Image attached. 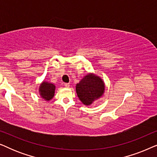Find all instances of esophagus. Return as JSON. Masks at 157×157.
Here are the masks:
<instances>
[{
  "mask_svg": "<svg viewBox=\"0 0 157 157\" xmlns=\"http://www.w3.org/2000/svg\"><path fill=\"white\" fill-rule=\"evenodd\" d=\"M64 86H65V87H66V88H69L70 84H69V83H64Z\"/></svg>",
  "mask_w": 157,
  "mask_h": 157,
  "instance_id": "1",
  "label": "esophagus"
}]
</instances>
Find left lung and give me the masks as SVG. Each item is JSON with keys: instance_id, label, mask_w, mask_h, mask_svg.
<instances>
[{"instance_id": "8db88e82", "label": "left lung", "mask_w": 157, "mask_h": 157, "mask_svg": "<svg viewBox=\"0 0 157 157\" xmlns=\"http://www.w3.org/2000/svg\"><path fill=\"white\" fill-rule=\"evenodd\" d=\"M76 91L79 100L85 106H90L99 99L105 92V83L100 76L89 73L76 86Z\"/></svg>"}]
</instances>
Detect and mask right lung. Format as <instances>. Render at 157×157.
<instances>
[{
	"label": "right lung",
	"mask_w": 157,
	"mask_h": 157,
	"mask_svg": "<svg viewBox=\"0 0 157 157\" xmlns=\"http://www.w3.org/2000/svg\"><path fill=\"white\" fill-rule=\"evenodd\" d=\"M56 91V86L53 83L44 80L38 88L40 96L46 101H49L53 98Z\"/></svg>",
	"instance_id": "right-lung-1"
}]
</instances>
